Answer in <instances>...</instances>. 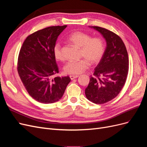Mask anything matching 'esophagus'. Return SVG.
<instances>
[{
	"label": "esophagus",
	"instance_id": "1",
	"mask_svg": "<svg viewBox=\"0 0 147 147\" xmlns=\"http://www.w3.org/2000/svg\"><path fill=\"white\" fill-rule=\"evenodd\" d=\"M78 77V75H70V78L71 80H74L75 78H77Z\"/></svg>",
	"mask_w": 147,
	"mask_h": 147
}]
</instances>
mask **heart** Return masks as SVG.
<instances>
[{"mask_svg": "<svg viewBox=\"0 0 147 147\" xmlns=\"http://www.w3.org/2000/svg\"><path fill=\"white\" fill-rule=\"evenodd\" d=\"M68 41L80 48V56L83 57L78 61H70L64 67V72L70 75H78L83 73L91 64L99 63L105 52L104 41L99 37L92 38L90 35L82 31H76L67 38ZM53 52L56 59L63 61L64 55L59 42L56 43L53 48Z\"/></svg>", "mask_w": 147, "mask_h": 147, "instance_id": "obj_1", "label": "heart"}]
</instances>
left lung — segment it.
I'll use <instances>...</instances> for the list:
<instances>
[{
    "mask_svg": "<svg viewBox=\"0 0 147 147\" xmlns=\"http://www.w3.org/2000/svg\"><path fill=\"white\" fill-rule=\"evenodd\" d=\"M105 39L103 58L94 69L85 89L87 99L96 104L106 103L116 97L126 83L129 70L126 48L118 35L108 29L91 26Z\"/></svg>",
    "mask_w": 147,
    "mask_h": 147,
    "instance_id": "8db88e82",
    "label": "left lung"
}]
</instances>
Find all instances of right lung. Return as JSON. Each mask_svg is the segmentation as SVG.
<instances>
[{
  "instance_id": "obj_1",
  "label": "right lung",
  "mask_w": 147,
  "mask_h": 147,
  "mask_svg": "<svg viewBox=\"0 0 147 147\" xmlns=\"http://www.w3.org/2000/svg\"><path fill=\"white\" fill-rule=\"evenodd\" d=\"M66 27L51 26L36 31L26 38L20 49L18 75L29 94L40 103L58 101L71 80L69 76L54 77L59 73V68L53 48Z\"/></svg>"
}]
</instances>
